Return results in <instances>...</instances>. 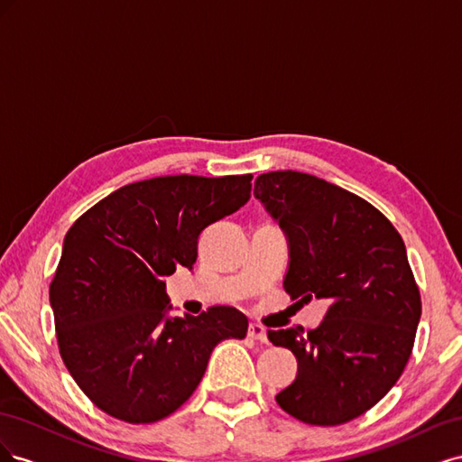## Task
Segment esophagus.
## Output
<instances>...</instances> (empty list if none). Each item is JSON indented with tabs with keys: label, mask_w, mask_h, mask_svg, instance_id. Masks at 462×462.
I'll return each mask as SVG.
<instances>
[{
	"label": "esophagus",
	"mask_w": 462,
	"mask_h": 462,
	"mask_svg": "<svg viewBox=\"0 0 462 462\" xmlns=\"http://www.w3.org/2000/svg\"><path fill=\"white\" fill-rule=\"evenodd\" d=\"M248 337H253L260 343H265V341H268V333H265V329L260 324H250L248 326Z\"/></svg>",
	"instance_id": "esophagus-1"
}]
</instances>
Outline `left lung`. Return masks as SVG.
<instances>
[{"mask_svg":"<svg viewBox=\"0 0 462 462\" xmlns=\"http://www.w3.org/2000/svg\"><path fill=\"white\" fill-rule=\"evenodd\" d=\"M254 197L287 235L291 299L329 300L316 329L268 331L299 362L275 401L300 422L345 424L382 401L411 358L422 302L407 248L380 209L314 175L262 173Z\"/></svg>","mask_w":462,"mask_h":462,"instance_id":"left-lung-1","label":"left lung"}]
</instances>
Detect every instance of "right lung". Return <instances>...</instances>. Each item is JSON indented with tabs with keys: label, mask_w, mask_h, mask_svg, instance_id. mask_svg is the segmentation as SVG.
<instances>
[{
	"label": "right lung",
	"mask_w": 462,
	"mask_h": 462,
	"mask_svg": "<svg viewBox=\"0 0 462 462\" xmlns=\"http://www.w3.org/2000/svg\"><path fill=\"white\" fill-rule=\"evenodd\" d=\"M253 175H170L125 185L67 231L50 285L67 370L109 416L150 424L199 387L223 339H245L231 306L171 318L167 275L192 270L200 233L250 199Z\"/></svg>",
	"instance_id": "right-lung-1"
}]
</instances>
